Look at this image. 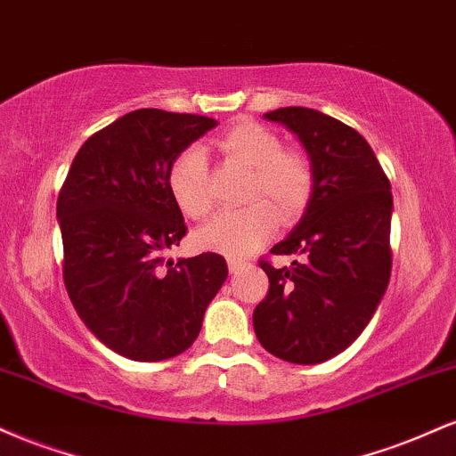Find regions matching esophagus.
I'll list each match as a JSON object with an SVG mask.
<instances>
[{
	"label": "esophagus",
	"mask_w": 456,
	"mask_h": 456,
	"mask_svg": "<svg viewBox=\"0 0 456 456\" xmlns=\"http://www.w3.org/2000/svg\"><path fill=\"white\" fill-rule=\"evenodd\" d=\"M227 264H229V272H233V274H235V272H240V270H242L244 265H246L242 259H229Z\"/></svg>",
	"instance_id": "esophagus-1"
}]
</instances>
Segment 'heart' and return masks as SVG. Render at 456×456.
Segmentation results:
<instances>
[{"label": "heart", "mask_w": 456, "mask_h": 456, "mask_svg": "<svg viewBox=\"0 0 456 456\" xmlns=\"http://www.w3.org/2000/svg\"><path fill=\"white\" fill-rule=\"evenodd\" d=\"M224 159L248 167L250 180L246 186L244 210L223 212L199 232V242L229 257H244L274 232V214L289 221L305 210L311 199L315 171L302 151L287 150L279 133L242 119L214 139ZM169 192L182 214L192 221L210 216L214 199L210 191V169L206 154L188 148L175 156L167 175Z\"/></svg>", "instance_id": "heart-1"}]
</instances>
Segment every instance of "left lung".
<instances>
[{"mask_svg": "<svg viewBox=\"0 0 456 456\" xmlns=\"http://www.w3.org/2000/svg\"><path fill=\"white\" fill-rule=\"evenodd\" d=\"M294 130L315 184L302 221L259 265L268 294L253 313L259 343L276 358L319 364L347 349L386 294L392 270L390 180L358 130L306 107L265 113Z\"/></svg>", "mask_w": 456, "mask_h": 456, "instance_id": "8db88e82", "label": "left lung"}]
</instances>
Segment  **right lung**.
<instances>
[{"label":"right lung","mask_w":456,"mask_h":456,"mask_svg":"<svg viewBox=\"0 0 456 456\" xmlns=\"http://www.w3.org/2000/svg\"><path fill=\"white\" fill-rule=\"evenodd\" d=\"M216 119L137 109L77 151L60 197L64 285L101 341L139 362L186 352L227 279L218 253L167 259L188 227L167 184L171 162Z\"/></svg>","instance_id":"obj_1"}]
</instances>
